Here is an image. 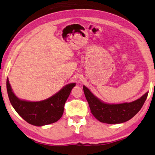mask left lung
Returning a JSON list of instances; mask_svg holds the SVG:
<instances>
[{
  "mask_svg": "<svg viewBox=\"0 0 155 155\" xmlns=\"http://www.w3.org/2000/svg\"><path fill=\"white\" fill-rule=\"evenodd\" d=\"M83 90L93 116L100 122L109 124H121L132 118L141 109L147 99L148 92L130 103L119 104H105L97 99L86 87Z\"/></svg>",
  "mask_w": 155,
  "mask_h": 155,
  "instance_id": "1",
  "label": "left lung"
}]
</instances>
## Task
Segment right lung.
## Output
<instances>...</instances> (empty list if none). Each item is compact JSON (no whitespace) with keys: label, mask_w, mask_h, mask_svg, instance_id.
Masks as SVG:
<instances>
[{"label":"right lung","mask_w":155,"mask_h":155,"mask_svg":"<svg viewBox=\"0 0 155 155\" xmlns=\"http://www.w3.org/2000/svg\"><path fill=\"white\" fill-rule=\"evenodd\" d=\"M6 86L10 101L17 113L29 124L41 126L56 122L61 118L65 101L75 83L67 84L50 98L36 102L18 99L12 92L8 78Z\"/></svg>","instance_id":"add662e5"}]
</instances>
